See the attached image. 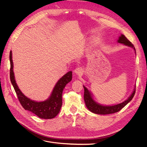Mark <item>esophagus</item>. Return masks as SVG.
I'll return each mask as SVG.
<instances>
[{
	"mask_svg": "<svg viewBox=\"0 0 147 147\" xmlns=\"http://www.w3.org/2000/svg\"><path fill=\"white\" fill-rule=\"evenodd\" d=\"M74 71L77 75L79 76H81L83 74V70L81 68H76Z\"/></svg>",
	"mask_w": 147,
	"mask_h": 147,
	"instance_id": "obj_1",
	"label": "esophagus"
}]
</instances>
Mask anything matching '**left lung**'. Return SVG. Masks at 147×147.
<instances>
[{
  "instance_id": "left-lung-1",
  "label": "left lung",
  "mask_w": 147,
  "mask_h": 147,
  "mask_svg": "<svg viewBox=\"0 0 147 147\" xmlns=\"http://www.w3.org/2000/svg\"><path fill=\"white\" fill-rule=\"evenodd\" d=\"M117 42L119 43H122L126 46H129V47H132L135 50V48L133 44L131 43L127 38L125 36V35L121 34V36L119 37V39L117 40ZM84 88V101L85 102L86 106L88 109V110L94 113L95 114H102V115H105V114H113L114 113H117L121 110L123 107L126 106L134 98L135 94V89L134 88V90L132 92V94L127 99L122 103L114 105H102L101 104H99L96 102H95L94 99L92 98V95L90 94V91L85 87L83 86Z\"/></svg>"
}]
</instances>
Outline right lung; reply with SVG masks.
Segmentation results:
<instances>
[{"label":"right lung","instance_id":"1","mask_svg":"<svg viewBox=\"0 0 147 147\" xmlns=\"http://www.w3.org/2000/svg\"><path fill=\"white\" fill-rule=\"evenodd\" d=\"M9 59L11 64L10 79L16 92L19 101L26 110L35 114L38 117L44 119H51L56 117L59 113L63 104L62 95L66 84L72 79V71H68L58 81L54 87L50 97L45 101L36 102L28 98L23 94L15 80L13 71V61L12 51H10Z\"/></svg>","mask_w":147,"mask_h":147}]
</instances>
